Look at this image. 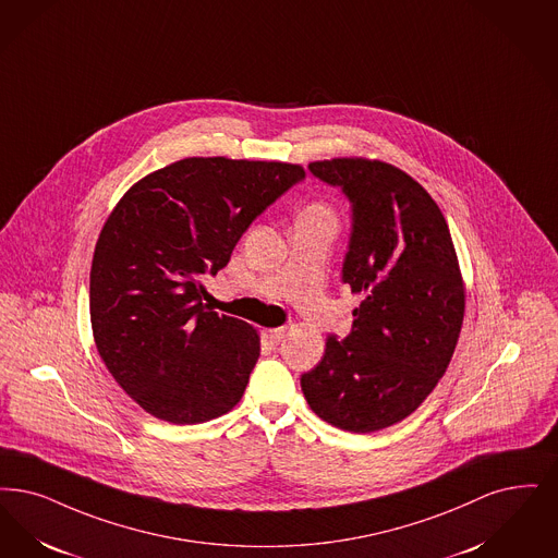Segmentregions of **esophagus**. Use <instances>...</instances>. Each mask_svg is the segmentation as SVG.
Instances as JSON below:
<instances>
[{"instance_id":"obj_1","label":"esophagus","mask_w":558,"mask_h":558,"mask_svg":"<svg viewBox=\"0 0 558 558\" xmlns=\"http://www.w3.org/2000/svg\"><path fill=\"white\" fill-rule=\"evenodd\" d=\"M262 336H264V340L268 342V344H278L282 338H284V328H266L264 332H262Z\"/></svg>"}]
</instances>
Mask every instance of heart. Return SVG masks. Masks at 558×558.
<instances>
[{"label": "heart", "mask_w": 558, "mask_h": 558, "mask_svg": "<svg viewBox=\"0 0 558 558\" xmlns=\"http://www.w3.org/2000/svg\"><path fill=\"white\" fill-rule=\"evenodd\" d=\"M301 218H313V220H332V211L324 203H312L305 207Z\"/></svg>", "instance_id": "b5f03b06"}]
</instances>
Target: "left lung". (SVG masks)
Returning a JSON list of instances; mask_svg holds the SVG:
<instances>
[{"label": "left lung", "instance_id": "1", "mask_svg": "<svg viewBox=\"0 0 558 558\" xmlns=\"http://www.w3.org/2000/svg\"><path fill=\"white\" fill-rule=\"evenodd\" d=\"M310 170L353 205L342 282L361 305L351 335L328 336L301 388L317 417L369 434L411 415L445 376L465 287L445 216L417 180L363 157L312 161Z\"/></svg>", "mask_w": 558, "mask_h": 558}]
</instances>
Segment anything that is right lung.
Instances as JSON below:
<instances>
[{
	"label": "right lung",
	"mask_w": 558,
	"mask_h": 558,
	"mask_svg": "<svg viewBox=\"0 0 558 558\" xmlns=\"http://www.w3.org/2000/svg\"><path fill=\"white\" fill-rule=\"evenodd\" d=\"M305 170L284 161L186 157L118 201L90 264L97 351L138 407L170 424L228 413L245 392L259 336L203 303L251 222Z\"/></svg>",
	"instance_id": "add662e5"
}]
</instances>
